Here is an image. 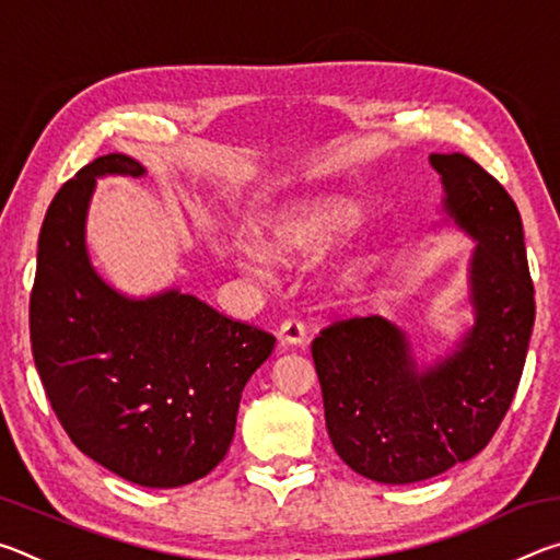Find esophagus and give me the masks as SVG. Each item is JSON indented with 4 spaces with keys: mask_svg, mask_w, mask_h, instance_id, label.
Listing matches in <instances>:
<instances>
[{
    "mask_svg": "<svg viewBox=\"0 0 560 560\" xmlns=\"http://www.w3.org/2000/svg\"><path fill=\"white\" fill-rule=\"evenodd\" d=\"M279 340L283 346H303V340H306V326L299 318H287L279 328Z\"/></svg>",
    "mask_w": 560,
    "mask_h": 560,
    "instance_id": "34e87169",
    "label": "esophagus"
}]
</instances>
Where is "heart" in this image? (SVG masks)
<instances>
[{"label": "heart", "mask_w": 560, "mask_h": 560, "mask_svg": "<svg viewBox=\"0 0 560 560\" xmlns=\"http://www.w3.org/2000/svg\"><path fill=\"white\" fill-rule=\"evenodd\" d=\"M363 214L343 195H308L271 210L257 226V244H244L234 254L236 269L252 279L269 277V258L283 267H308L334 252L353 234ZM377 264L373 249L348 252L330 271L328 287L336 296H350L371 277Z\"/></svg>", "instance_id": "heart-1"}]
</instances>
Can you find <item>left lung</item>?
I'll list each match as a JSON object with an SVG mask.
<instances>
[{"label": "left lung", "mask_w": 560, "mask_h": 560, "mask_svg": "<svg viewBox=\"0 0 560 560\" xmlns=\"http://www.w3.org/2000/svg\"><path fill=\"white\" fill-rule=\"evenodd\" d=\"M430 165L444 192L434 226L474 242V324L430 360L383 316L340 320L311 346L334 450L381 485L438 477L487 447L514 400L536 318L514 200L467 155L432 153Z\"/></svg>", "instance_id": "8db88e82"}]
</instances>
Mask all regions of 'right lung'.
<instances>
[{
	"label": "right lung",
	"mask_w": 560,
	"mask_h": 560,
	"mask_svg": "<svg viewBox=\"0 0 560 560\" xmlns=\"http://www.w3.org/2000/svg\"><path fill=\"white\" fill-rule=\"evenodd\" d=\"M136 158L81 167L44 217L30 303L32 353L75 447L132 485L185 487L230 450L242 390L277 338L170 287L132 296L93 267L86 224L103 177H140Z\"/></svg>",
	"instance_id": "1"
}]
</instances>
